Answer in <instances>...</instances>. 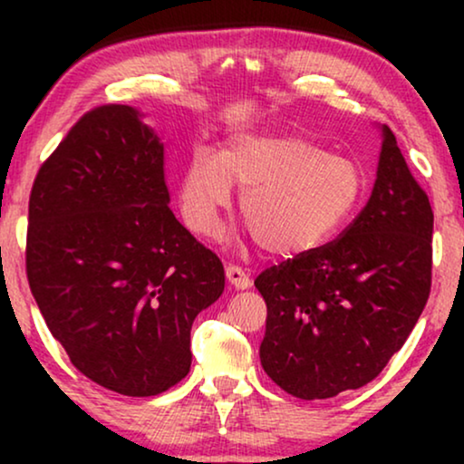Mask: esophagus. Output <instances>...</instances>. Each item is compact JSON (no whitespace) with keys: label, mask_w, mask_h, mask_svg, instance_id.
Returning <instances> with one entry per match:
<instances>
[{"label":"esophagus","mask_w":464,"mask_h":464,"mask_svg":"<svg viewBox=\"0 0 464 464\" xmlns=\"http://www.w3.org/2000/svg\"><path fill=\"white\" fill-rule=\"evenodd\" d=\"M226 276H227V281H230L237 289H249L251 287V278L243 268H240V266H234V264L226 266Z\"/></svg>","instance_id":"1"}]
</instances>
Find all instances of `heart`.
Segmentation results:
<instances>
[{
  "label": "heart",
  "mask_w": 464,
  "mask_h": 464,
  "mask_svg": "<svg viewBox=\"0 0 464 464\" xmlns=\"http://www.w3.org/2000/svg\"><path fill=\"white\" fill-rule=\"evenodd\" d=\"M232 183L243 189L240 211L259 246L289 257L325 245L363 196V173L348 158L300 137L237 132L219 156L194 150L181 170L177 196L189 230L218 234Z\"/></svg>",
  "instance_id": "obj_1"
}]
</instances>
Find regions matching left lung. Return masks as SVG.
Returning a JSON list of instances; mask_svg holds the SVG:
<instances>
[{
    "label": "left lung",
    "mask_w": 464,
    "mask_h": 464,
    "mask_svg": "<svg viewBox=\"0 0 464 464\" xmlns=\"http://www.w3.org/2000/svg\"><path fill=\"white\" fill-rule=\"evenodd\" d=\"M380 132L376 183L363 211L332 243L256 278L268 308L264 372L308 401L372 382L429 300L433 208L392 130L382 124Z\"/></svg>",
    "instance_id": "1"
}]
</instances>
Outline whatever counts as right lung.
<instances>
[{
	"instance_id": "right-lung-1",
	"label": "right lung",
	"mask_w": 464,
	"mask_h": 464,
	"mask_svg": "<svg viewBox=\"0 0 464 464\" xmlns=\"http://www.w3.org/2000/svg\"><path fill=\"white\" fill-rule=\"evenodd\" d=\"M130 105L82 116L29 196L27 278L86 378L126 397L188 376L189 329L224 294V264L173 211L164 145Z\"/></svg>"
}]
</instances>
